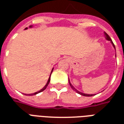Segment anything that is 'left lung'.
Wrapping results in <instances>:
<instances>
[{"mask_svg": "<svg viewBox=\"0 0 124 124\" xmlns=\"http://www.w3.org/2000/svg\"><path fill=\"white\" fill-rule=\"evenodd\" d=\"M104 36H105V38L107 40H108V41H110V42L112 43V46H114V49L116 50V48H115V46H114V43H113V42H112V40H111V38H110V37L109 36V35L107 34V33H106L105 32H104ZM68 80H69V84H70V86H71V88H72V90H74V91L76 92L77 93H79V94H80V95H82V96H94V94H87V93H82V92H79L78 90H77L74 87V86L71 84V83L70 82V80L68 79Z\"/></svg>", "mask_w": 124, "mask_h": 124, "instance_id": "8db88e82", "label": "left lung"}]
</instances>
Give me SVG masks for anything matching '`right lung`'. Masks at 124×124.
<instances>
[{"label":"right lung","mask_w":124,"mask_h":124,"mask_svg":"<svg viewBox=\"0 0 124 124\" xmlns=\"http://www.w3.org/2000/svg\"><path fill=\"white\" fill-rule=\"evenodd\" d=\"M32 25H31V26H29V28H32ZM26 29H28V28H25V30H26ZM53 70H54V68H53L52 69L51 73H50V76H49V78H48V82H47V83L46 84V85L44 86L40 90H39V91L36 92H35V93H28V94H26V93H25V95H26V96H28H28H33V95H36V94H37V93L41 92L44 91V90H45V89L47 88V86H48L49 82H50V76H51V74L52 73V72H53Z\"/></svg>","instance_id":"obj_1"}]
</instances>
